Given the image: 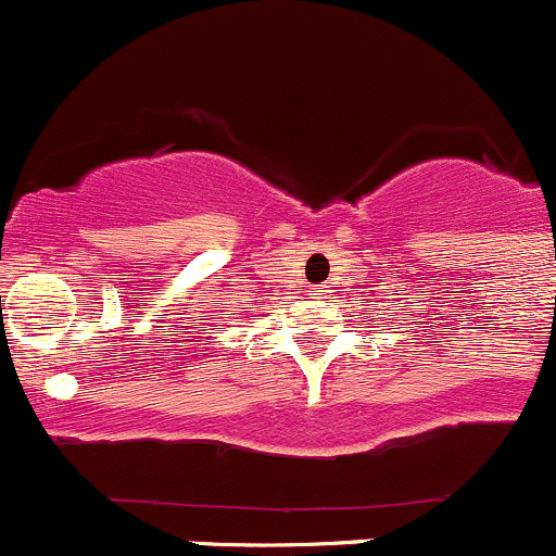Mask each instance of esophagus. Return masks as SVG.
Wrapping results in <instances>:
<instances>
[{"instance_id": "obj_1", "label": "esophagus", "mask_w": 556, "mask_h": 556, "mask_svg": "<svg viewBox=\"0 0 556 556\" xmlns=\"http://www.w3.org/2000/svg\"><path fill=\"white\" fill-rule=\"evenodd\" d=\"M320 289H324V291H326V289H329V286H320Z\"/></svg>"}]
</instances>
